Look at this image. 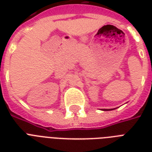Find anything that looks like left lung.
Returning <instances> with one entry per match:
<instances>
[{
  "mask_svg": "<svg viewBox=\"0 0 152 152\" xmlns=\"http://www.w3.org/2000/svg\"><path fill=\"white\" fill-rule=\"evenodd\" d=\"M114 109H116V108H113V109H103V110H104V111H109V110H114Z\"/></svg>",
  "mask_w": 152,
  "mask_h": 152,
  "instance_id": "1",
  "label": "left lung"
}]
</instances>
